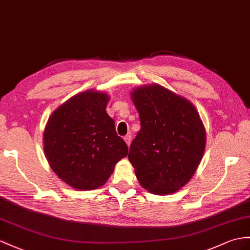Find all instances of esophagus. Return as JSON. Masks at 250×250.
I'll list each match as a JSON object with an SVG mask.
<instances>
[{
	"mask_svg": "<svg viewBox=\"0 0 250 250\" xmlns=\"http://www.w3.org/2000/svg\"><path fill=\"white\" fill-rule=\"evenodd\" d=\"M124 140H125L126 144L129 146V145H130V142H131V136H130V133H128V135H126V136L124 137Z\"/></svg>",
	"mask_w": 250,
	"mask_h": 250,
	"instance_id": "34e87169",
	"label": "esophagus"
}]
</instances>
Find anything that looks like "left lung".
Wrapping results in <instances>:
<instances>
[{
  "instance_id": "left-lung-1",
  "label": "left lung",
  "mask_w": 250,
  "mask_h": 250,
  "mask_svg": "<svg viewBox=\"0 0 250 250\" xmlns=\"http://www.w3.org/2000/svg\"><path fill=\"white\" fill-rule=\"evenodd\" d=\"M131 99L141 129L128 159L140 185L160 195L178 191L192 178L205 151L206 131L198 112L159 84L135 89Z\"/></svg>"
}]
</instances>
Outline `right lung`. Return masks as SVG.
I'll use <instances>...</instances> for the list:
<instances>
[{
    "mask_svg": "<svg viewBox=\"0 0 250 250\" xmlns=\"http://www.w3.org/2000/svg\"><path fill=\"white\" fill-rule=\"evenodd\" d=\"M108 95L86 91L55 110L43 135L44 153L53 171L76 190H92L110 177L128 154L106 112Z\"/></svg>",
    "mask_w": 250,
    "mask_h": 250,
    "instance_id": "obj_1",
    "label": "right lung"
}]
</instances>
